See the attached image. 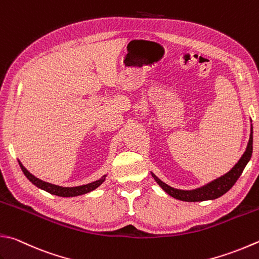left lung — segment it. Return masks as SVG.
<instances>
[{"label":"left lung","instance_id":"1","mask_svg":"<svg viewBox=\"0 0 259 259\" xmlns=\"http://www.w3.org/2000/svg\"><path fill=\"white\" fill-rule=\"evenodd\" d=\"M252 153V126L250 128V136H249V142L247 144V149L245 153L242 154V157L239 159L238 162L235 164L230 171L227 172L226 175L221 176L218 179L213 180V182L208 183L204 186L193 189V190H183V189H177L170 187L169 185L163 183L162 180H160L157 176L153 172L152 177L154 178L155 182L159 184V186L162 188L165 193L170 196L180 199V201L184 202H203V201H209V199H215L222 196L223 194H226L228 190H230L233 185L236 184L238 178L240 177L243 169L249 162Z\"/></svg>","mask_w":259,"mask_h":259}]
</instances>
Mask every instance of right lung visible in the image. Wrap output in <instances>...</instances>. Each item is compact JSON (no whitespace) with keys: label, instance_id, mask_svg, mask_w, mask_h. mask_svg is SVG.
Here are the masks:
<instances>
[{"label":"right lung","instance_id":"right-lung-1","mask_svg":"<svg viewBox=\"0 0 259 259\" xmlns=\"http://www.w3.org/2000/svg\"><path fill=\"white\" fill-rule=\"evenodd\" d=\"M19 164H20L21 170L23 171L24 176L30 180V182L37 186L38 188H40L42 190H45V192L53 194V195H56V196H61V197H73V196H79V195H83L87 194L89 192H92V190L96 189L97 187H99L100 185L105 182L106 179V176H102V177L98 180H96V182H92L90 184H87V185H82V186H76V187H62V186H58V185H54L51 183H47V182H44V180L39 179L37 177H35L32 174H30L28 171V170L23 167V164L19 161Z\"/></svg>","mask_w":259,"mask_h":259}]
</instances>
